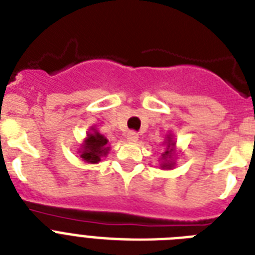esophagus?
Returning a JSON list of instances; mask_svg holds the SVG:
<instances>
[{
  "label": "esophagus",
  "instance_id": "obj_1",
  "mask_svg": "<svg viewBox=\"0 0 255 255\" xmlns=\"http://www.w3.org/2000/svg\"><path fill=\"white\" fill-rule=\"evenodd\" d=\"M137 139H139V136H137V133H136L135 131L127 132V140H128V141H131V143H136V141H137Z\"/></svg>",
  "mask_w": 255,
  "mask_h": 255
}]
</instances>
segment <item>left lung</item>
I'll list each match as a JSON object with an SVG mask.
<instances>
[{"label":"left lung","mask_w":255,"mask_h":255,"mask_svg":"<svg viewBox=\"0 0 255 255\" xmlns=\"http://www.w3.org/2000/svg\"><path fill=\"white\" fill-rule=\"evenodd\" d=\"M174 141L172 140V136H168L167 137V151L163 153V163L160 167L163 168V169H170V168L173 167V161H172V153H173V148H174Z\"/></svg>","instance_id":"obj_1"}]
</instances>
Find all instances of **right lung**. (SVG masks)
Segmentation results:
<instances>
[{"mask_svg": "<svg viewBox=\"0 0 255 255\" xmlns=\"http://www.w3.org/2000/svg\"><path fill=\"white\" fill-rule=\"evenodd\" d=\"M107 143L108 140L92 127L91 132L87 133L85 143L82 144L81 151H79L82 160L91 164L99 163L100 157L107 155L108 151H110Z\"/></svg>", "mask_w": 255, "mask_h": 255, "instance_id": "obj_1", "label": "right lung"}]
</instances>
